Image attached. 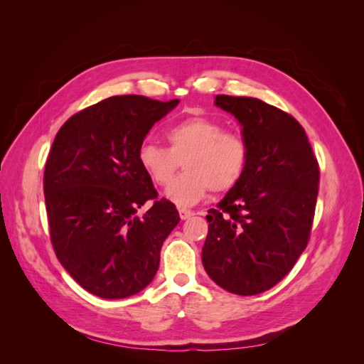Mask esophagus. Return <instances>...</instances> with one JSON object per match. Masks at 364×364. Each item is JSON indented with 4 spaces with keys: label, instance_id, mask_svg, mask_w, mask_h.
<instances>
[{
    "label": "esophagus",
    "instance_id": "obj_1",
    "mask_svg": "<svg viewBox=\"0 0 364 364\" xmlns=\"http://www.w3.org/2000/svg\"><path fill=\"white\" fill-rule=\"evenodd\" d=\"M193 214H194V213L191 211V209H186V208H179V217H181V220H186V218H190Z\"/></svg>",
    "mask_w": 364,
    "mask_h": 364
}]
</instances>
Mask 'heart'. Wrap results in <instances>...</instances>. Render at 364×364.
Listing matches in <instances>:
<instances>
[{
	"label": "heart",
	"instance_id": "obj_1",
	"mask_svg": "<svg viewBox=\"0 0 364 364\" xmlns=\"http://www.w3.org/2000/svg\"><path fill=\"white\" fill-rule=\"evenodd\" d=\"M168 149L144 141L138 147V164L156 185H167L183 159L185 173L165 190L178 206H191L209 190L225 193L238 183L247 162V144L237 132L223 130L215 119L190 117L165 132Z\"/></svg>",
	"mask_w": 364,
	"mask_h": 364
}]
</instances>
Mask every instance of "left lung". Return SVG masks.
Segmentation results:
<instances>
[{"instance_id": "1", "label": "left lung", "mask_w": 364, "mask_h": 364, "mask_svg": "<svg viewBox=\"0 0 364 364\" xmlns=\"http://www.w3.org/2000/svg\"><path fill=\"white\" fill-rule=\"evenodd\" d=\"M247 144L238 183L208 211L203 267L220 287L240 296L277 285L306 247L318 165L305 130L281 109L253 97L217 95Z\"/></svg>"}]
</instances>
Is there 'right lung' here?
I'll use <instances>...</instances> for the list:
<instances>
[{"label": "right lung", "mask_w": 364, "mask_h": 364, "mask_svg": "<svg viewBox=\"0 0 364 364\" xmlns=\"http://www.w3.org/2000/svg\"><path fill=\"white\" fill-rule=\"evenodd\" d=\"M178 105L109 97L73 115L54 138L43 173L51 243L71 278L103 299L147 287L181 220L171 202L158 200L136 158L153 124Z\"/></svg>", "instance_id": "right-lung-1"}]
</instances>
